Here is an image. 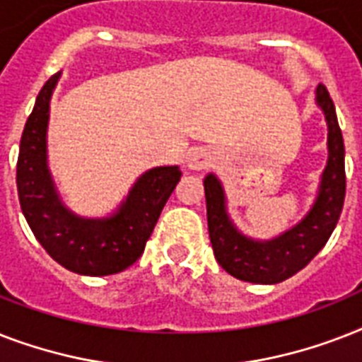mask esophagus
I'll use <instances>...</instances> for the list:
<instances>
[{
	"mask_svg": "<svg viewBox=\"0 0 362 362\" xmlns=\"http://www.w3.org/2000/svg\"><path fill=\"white\" fill-rule=\"evenodd\" d=\"M212 163V156L206 148H192L186 156V165L192 170L209 169Z\"/></svg>",
	"mask_w": 362,
	"mask_h": 362,
	"instance_id": "34e87169",
	"label": "esophagus"
}]
</instances>
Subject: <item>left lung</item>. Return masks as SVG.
<instances>
[{
  "label": "left lung",
  "mask_w": 362,
  "mask_h": 362,
  "mask_svg": "<svg viewBox=\"0 0 362 362\" xmlns=\"http://www.w3.org/2000/svg\"><path fill=\"white\" fill-rule=\"evenodd\" d=\"M317 103L329 125V161L314 209L298 226L281 237L253 242L242 237L226 212L223 189L214 175L204 178L206 220L212 250L218 263L238 280L252 284H278L297 274L325 246L342 214L346 197L344 139L337 110L325 86H317Z\"/></svg>",
  "instance_id": "obj_1"
}]
</instances>
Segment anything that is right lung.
Segmentation results:
<instances>
[{
  "instance_id": "add662e5",
  "label": "right lung",
  "mask_w": 362,
  "mask_h": 362,
  "mask_svg": "<svg viewBox=\"0 0 362 362\" xmlns=\"http://www.w3.org/2000/svg\"><path fill=\"white\" fill-rule=\"evenodd\" d=\"M58 76L52 75L41 88L20 139V209L39 244L56 263L76 274H116L142 255L182 173L178 167L146 170L109 218L84 220L71 214L59 201L47 167L48 101Z\"/></svg>"
}]
</instances>
